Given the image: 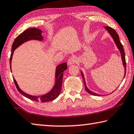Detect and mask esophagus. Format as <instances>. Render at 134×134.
Instances as JSON below:
<instances>
[{
  "label": "esophagus",
  "instance_id": "34e87169",
  "mask_svg": "<svg viewBox=\"0 0 134 134\" xmlns=\"http://www.w3.org/2000/svg\"><path fill=\"white\" fill-rule=\"evenodd\" d=\"M75 63H77V59L75 57H71L67 61V64L69 65H71L74 64Z\"/></svg>",
  "mask_w": 134,
  "mask_h": 134
}]
</instances>
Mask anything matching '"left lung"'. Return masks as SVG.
<instances>
[{
	"label": "left lung",
	"instance_id": "obj_1",
	"mask_svg": "<svg viewBox=\"0 0 134 134\" xmlns=\"http://www.w3.org/2000/svg\"><path fill=\"white\" fill-rule=\"evenodd\" d=\"M105 30L108 31V33L110 35V36L113 38V39L114 40V43H115V45L116 47H117L118 49L120 51V52L121 53V59H122V64H123V66L124 68V78L123 79H124L125 77V75L126 74V62H125V52H124V48H123V46L122 45V44L121 43L120 39H119V36L118 35L117 33L116 32L115 30L113 29V28L110 27H105ZM81 74L82 75V80H83V81H84V86H85V89H86V90L87 91V92H88L89 94H90L92 96H101V94H97L96 93V92H92L90 90H89L88 88V87H87L86 83V80H85V78H84V75L83 72L81 70ZM116 90V89H115ZM115 91V90H114ZM114 91H113L112 92H113Z\"/></svg>",
	"mask_w": 134,
	"mask_h": 134
}]
</instances>
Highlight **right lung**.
Returning a JSON list of instances; mask_svg holds the SVG:
<instances>
[{
    "instance_id": "right-lung-1",
    "label": "right lung",
    "mask_w": 134,
    "mask_h": 134,
    "mask_svg": "<svg viewBox=\"0 0 134 134\" xmlns=\"http://www.w3.org/2000/svg\"><path fill=\"white\" fill-rule=\"evenodd\" d=\"M42 31L41 30L37 28H31L27 29L24 32L19 35L18 37L14 40L13 44L12 46V53L10 55V70L12 71L11 64L12 57L14 51L17 48L19 47L20 45L22 44L27 41L31 40H35L38 41H43V37L42 36ZM67 69V63H63L58 65L55 69V82L54 86L50 91L43 95H40V96H31V95L26 93L25 92L23 91L19 87L16 80L14 79L13 80L15 84L16 88L18 89V91L21 94L25 96L26 98L31 99V100L37 101V102H42V103H45V102L51 101L57 98L58 96L60 95L61 90H62V82H63V72Z\"/></svg>"
}]
</instances>
